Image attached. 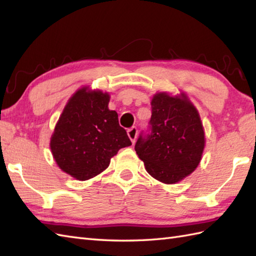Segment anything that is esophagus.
<instances>
[{
  "label": "esophagus",
  "mask_w": 256,
  "mask_h": 256,
  "mask_svg": "<svg viewBox=\"0 0 256 256\" xmlns=\"http://www.w3.org/2000/svg\"><path fill=\"white\" fill-rule=\"evenodd\" d=\"M127 134H128V137L129 139L132 140V142L134 144L136 139H137V136H138V129L137 127H132L130 129L127 130Z\"/></svg>",
  "instance_id": "esophagus-1"
}]
</instances>
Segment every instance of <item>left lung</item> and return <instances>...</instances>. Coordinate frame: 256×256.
Instances as JSON below:
<instances>
[{
  "mask_svg": "<svg viewBox=\"0 0 256 256\" xmlns=\"http://www.w3.org/2000/svg\"><path fill=\"white\" fill-rule=\"evenodd\" d=\"M146 132H141L134 150L146 172L166 184H174L195 171L205 148V134L195 106L183 93H158L151 102Z\"/></svg>",
  "mask_w": 256,
  "mask_h": 256,
  "instance_id": "8db88e82",
  "label": "left lung"
}]
</instances>
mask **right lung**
Listing matches in <instances>:
<instances>
[{
  "mask_svg": "<svg viewBox=\"0 0 256 256\" xmlns=\"http://www.w3.org/2000/svg\"><path fill=\"white\" fill-rule=\"evenodd\" d=\"M108 102V93L83 88L73 94L56 124L50 141L54 161L78 180L102 173L122 148L132 146Z\"/></svg>",
  "mask_w": 256,
  "mask_h": 256,
  "instance_id": "obj_1",
  "label": "right lung"
}]
</instances>
